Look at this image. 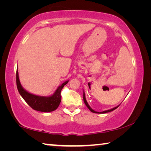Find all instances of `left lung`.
<instances>
[{
  "label": "left lung",
  "mask_w": 151,
  "mask_h": 151,
  "mask_svg": "<svg viewBox=\"0 0 151 151\" xmlns=\"http://www.w3.org/2000/svg\"><path fill=\"white\" fill-rule=\"evenodd\" d=\"M83 100H84V103H85V104H86V106H87V108L90 110V111L92 112H94V113H98V114H103V113H106V112H111L112 111H114V110H115L116 108H118L119 106L120 105H118L116 106L115 107H114V108H112L111 109H109V110H106V111H104L103 112H96L95 111H94V110L91 108V107L89 106V104H88L87 101H86V97H85V92L83 91Z\"/></svg>",
  "instance_id": "obj_1"
}]
</instances>
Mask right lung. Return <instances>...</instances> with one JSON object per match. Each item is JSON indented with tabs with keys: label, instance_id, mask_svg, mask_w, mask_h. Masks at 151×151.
Returning <instances> with one entry per match:
<instances>
[{
	"label": "right lung",
	"instance_id": "right-lung-1",
	"mask_svg": "<svg viewBox=\"0 0 151 151\" xmlns=\"http://www.w3.org/2000/svg\"><path fill=\"white\" fill-rule=\"evenodd\" d=\"M17 86L18 91L26 103L35 111L49 112L55 111L61 101L60 92L64 86L66 85L69 81H66L58 86L55 93L50 96H39L29 93L22 87L19 80L18 68L17 70Z\"/></svg>",
	"mask_w": 151,
	"mask_h": 151
}]
</instances>
